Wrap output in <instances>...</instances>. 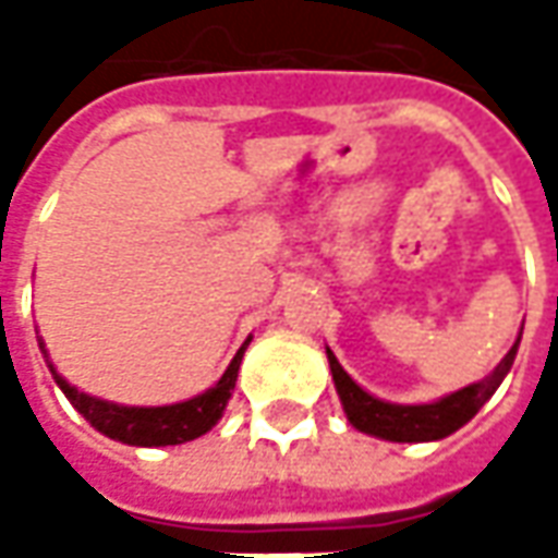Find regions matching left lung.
Returning a JSON list of instances; mask_svg holds the SVG:
<instances>
[{"mask_svg": "<svg viewBox=\"0 0 558 558\" xmlns=\"http://www.w3.org/2000/svg\"><path fill=\"white\" fill-rule=\"evenodd\" d=\"M519 341H522V335L515 338L509 354L500 360V366L487 378L462 388V391L440 397L435 403H416V407H410V403H388V400H378L369 391H363L354 378L341 369V363L335 360L332 351H326V354H329V366H332L335 391L341 397V407H344V413H348L354 428L366 432V435H375V438L397 440V444H416V440L447 438V435H453L457 428H462L469 418L475 416L484 403L490 400V395L500 388L506 373L512 369Z\"/></svg>", "mask_w": 558, "mask_h": 558, "instance_id": "obj_1", "label": "left lung"}]
</instances>
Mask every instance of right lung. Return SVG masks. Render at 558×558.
<instances>
[{
  "instance_id": "obj_1",
  "label": "right lung",
  "mask_w": 558,
  "mask_h": 558,
  "mask_svg": "<svg viewBox=\"0 0 558 558\" xmlns=\"http://www.w3.org/2000/svg\"><path fill=\"white\" fill-rule=\"evenodd\" d=\"M247 341L242 344V351L232 356V363L226 366V373L220 375V381L214 388H207L204 395L183 400V403H170V407H120L111 400H98V397L83 395L74 385H68L54 373L52 363H49V369H52L58 388L76 407V413H83V418L101 435L120 440V444H133V447H167V444L202 438L204 432H210L220 422L226 403L232 397V388H235L239 363H242ZM43 354H46V348H43Z\"/></svg>"
}]
</instances>
